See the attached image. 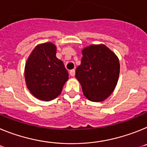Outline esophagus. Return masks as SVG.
Returning <instances> with one entry per match:
<instances>
[{"mask_svg": "<svg viewBox=\"0 0 147 147\" xmlns=\"http://www.w3.org/2000/svg\"><path fill=\"white\" fill-rule=\"evenodd\" d=\"M70 75L71 76H75V70L73 69L71 71H70Z\"/></svg>", "mask_w": 147, "mask_h": 147, "instance_id": "esophagus-1", "label": "esophagus"}]
</instances>
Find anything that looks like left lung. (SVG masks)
<instances>
[{"mask_svg": "<svg viewBox=\"0 0 147 147\" xmlns=\"http://www.w3.org/2000/svg\"><path fill=\"white\" fill-rule=\"evenodd\" d=\"M81 65L76 78L84 95L94 102H103L112 94L120 72L119 58L105 45H91L82 51Z\"/></svg>", "mask_w": 147, "mask_h": 147, "instance_id": "obj_1", "label": "left lung"}]
</instances>
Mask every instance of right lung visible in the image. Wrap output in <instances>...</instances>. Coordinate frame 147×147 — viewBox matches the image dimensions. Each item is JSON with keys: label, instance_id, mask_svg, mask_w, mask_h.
I'll return each mask as SVG.
<instances>
[{"label": "right lung", "instance_id": "obj_1", "mask_svg": "<svg viewBox=\"0 0 147 147\" xmlns=\"http://www.w3.org/2000/svg\"><path fill=\"white\" fill-rule=\"evenodd\" d=\"M56 53L57 47L52 42L40 44L32 51L26 63L27 88L34 96L45 102L57 98L68 80V72Z\"/></svg>", "mask_w": 147, "mask_h": 147}]
</instances>
